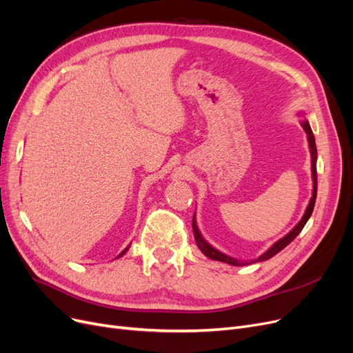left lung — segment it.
Returning a JSON list of instances; mask_svg holds the SVG:
<instances>
[{
    "label": "left lung",
    "mask_w": 353,
    "mask_h": 353,
    "mask_svg": "<svg viewBox=\"0 0 353 353\" xmlns=\"http://www.w3.org/2000/svg\"><path fill=\"white\" fill-rule=\"evenodd\" d=\"M301 115V114H299ZM303 130L305 131V134H307V141H309V148H310V156H312V179H313V193H312V197H310V202H309V206L307 209H305L304 214L301 221L291 229V231L283 236L281 239H279L277 242H275L274 245H271V248H268L263 255H259L258 258L255 259H251V261H241V259H236V258H232L229 256L221 251H218L216 248H213L210 243H208L205 241V238L202 236L201 231H199L197 228V223H196V213L193 214V222H192V226H193V232H194V239H196V243H197V248L201 250L208 258L210 259H214V261H221V263H226V264H231V265H235V267H242V265H248V264H254V263H259V261H267V259H270L271 256H274L275 254H279L281 250H284L287 245L293 241L300 232L301 229L304 228V225L307 223V221L310 219L312 213H313V209H314V202H316V196H317V173H316V161H317V148H316V141H314V135H313V131L310 128V124L309 121H301L300 122Z\"/></svg>",
    "instance_id": "1"
}]
</instances>
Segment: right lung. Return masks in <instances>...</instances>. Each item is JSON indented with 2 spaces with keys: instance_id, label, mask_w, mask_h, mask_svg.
Segmentation results:
<instances>
[{
  "instance_id": "right-lung-1",
  "label": "right lung",
  "mask_w": 353,
  "mask_h": 353,
  "mask_svg": "<svg viewBox=\"0 0 353 353\" xmlns=\"http://www.w3.org/2000/svg\"><path fill=\"white\" fill-rule=\"evenodd\" d=\"M128 250H130V245H128V247H127V248H125V250H124V251H122V252H121V254H119V255H118V256H117V258H119V256H122V255H124V254H125V252H127V251H128Z\"/></svg>"
}]
</instances>
